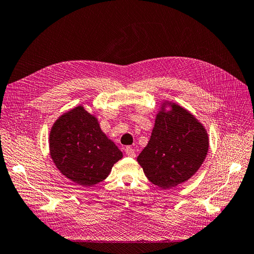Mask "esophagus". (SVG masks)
Returning a JSON list of instances; mask_svg holds the SVG:
<instances>
[{"mask_svg":"<svg viewBox=\"0 0 254 254\" xmlns=\"http://www.w3.org/2000/svg\"><path fill=\"white\" fill-rule=\"evenodd\" d=\"M126 154L128 157H132V158L135 157V151L133 148H131V147H126Z\"/></svg>","mask_w":254,"mask_h":254,"instance_id":"1","label":"esophagus"}]
</instances>
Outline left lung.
<instances>
[{
  "label": "left lung",
  "mask_w": 254,
  "mask_h": 254,
  "mask_svg": "<svg viewBox=\"0 0 254 254\" xmlns=\"http://www.w3.org/2000/svg\"><path fill=\"white\" fill-rule=\"evenodd\" d=\"M208 150V133L201 123L180 105L164 102L137 162L152 184L170 190L197 172Z\"/></svg>",
  "instance_id": "1"
}]
</instances>
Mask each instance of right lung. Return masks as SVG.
I'll return each mask as SVG.
<instances>
[{
  "label": "right lung",
  "instance_id": "obj_1",
  "mask_svg": "<svg viewBox=\"0 0 254 254\" xmlns=\"http://www.w3.org/2000/svg\"><path fill=\"white\" fill-rule=\"evenodd\" d=\"M50 155L57 169L81 186H93L109 175L121 150L83 106L62 115L50 132Z\"/></svg>",
  "mask_w": 254,
  "mask_h": 254
}]
</instances>
